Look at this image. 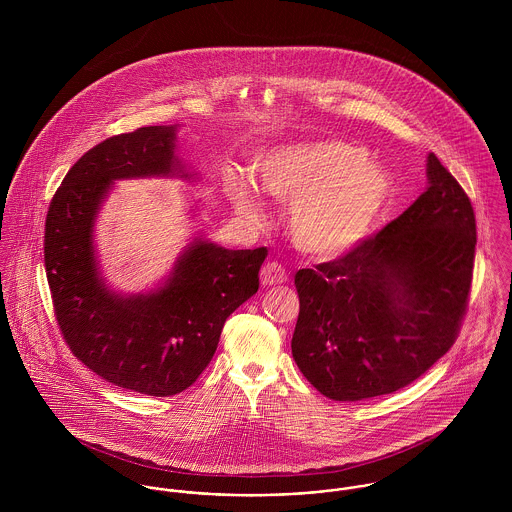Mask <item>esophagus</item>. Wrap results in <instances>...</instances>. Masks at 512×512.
Wrapping results in <instances>:
<instances>
[{"label":"esophagus","instance_id":"34e87169","mask_svg":"<svg viewBox=\"0 0 512 512\" xmlns=\"http://www.w3.org/2000/svg\"><path fill=\"white\" fill-rule=\"evenodd\" d=\"M260 282L262 286H280L288 282V272L278 262H268L260 272Z\"/></svg>","mask_w":512,"mask_h":512}]
</instances>
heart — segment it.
<instances>
[{
	"mask_svg": "<svg viewBox=\"0 0 512 512\" xmlns=\"http://www.w3.org/2000/svg\"><path fill=\"white\" fill-rule=\"evenodd\" d=\"M266 195L290 207L293 244L317 260H337L372 236L394 199V179L368 159L365 147L343 140L276 146L254 159ZM226 197L238 215L262 220L256 187L244 175L226 181Z\"/></svg>",
	"mask_w": 512,
	"mask_h": 512,
	"instance_id": "obj_1",
	"label": "heart"
}]
</instances>
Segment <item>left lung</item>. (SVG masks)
<instances>
[{
    "mask_svg": "<svg viewBox=\"0 0 512 512\" xmlns=\"http://www.w3.org/2000/svg\"><path fill=\"white\" fill-rule=\"evenodd\" d=\"M426 175V191L376 236L295 274L293 361L331 400L396 392L457 337L471 288L475 215L434 153Z\"/></svg>",
    "mask_w": 512,
    "mask_h": 512,
    "instance_id": "obj_1",
    "label": "left lung"
}]
</instances>
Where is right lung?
<instances>
[{"instance_id":"1","label":"right lung","mask_w":512,"mask_h":512,"mask_svg":"<svg viewBox=\"0 0 512 512\" xmlns=\"http://www.w3.org/2000/svg\"><path fill=\"white\" fill-rule=\"evenodd\" d=\"M181 124L147 126L86 151L55 193L45 222V268L59 327L76 359L147 396L189 388L211 363L228 315L258 292L268 250H228L199 232L155 286L124 293L106 280L96 222L116 181L199 183L177 155ZM191 217L197 207H191Z\"/></svg>"}]
</instances>
